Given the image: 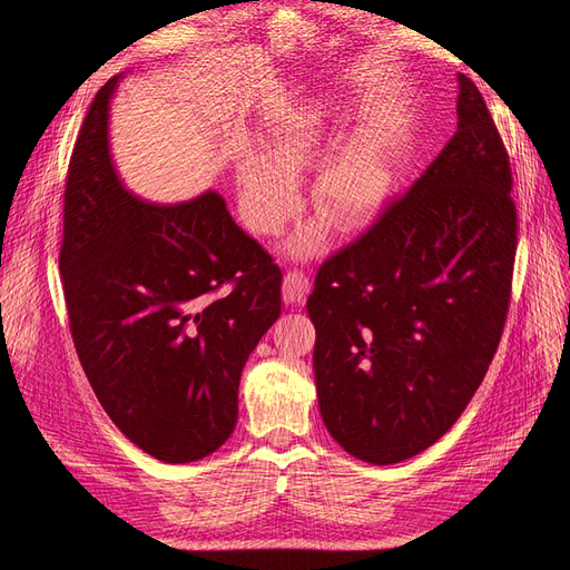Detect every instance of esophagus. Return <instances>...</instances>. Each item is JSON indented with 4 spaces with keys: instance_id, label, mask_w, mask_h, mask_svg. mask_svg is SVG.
I'll use <instances>...</instances> for the list:
<instances>
[{
    "instance_id": "1",
    "label": "esophagus",
    "mask_w": 570,
    "mask_h": 570,
    "mask_svg": "<svg viewBox=\"0 0 570 570\" xmlns=\"http://www.w3.org/2000/svg\"><path fill=\"white\" fill-rule=\"evenodd\" d=\"M312 289V283H308V275L304 271L292 268L285 273L283 281V302L285 304H302Z\"/></svg>"
}]
</instances>
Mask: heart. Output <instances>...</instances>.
I'll return each mask as SVG.
<instances>
[{"label":"heart","instance_id":"obj_1","mask_svg":"<svg viewBox=\"0 0 570 570\" xmlns=\"http://www.w3.org/2000/svg\"><path fill=\"white\" fill-rule=\"evenodd\" d=\"M333 140V118L321 107L292 116L271 142L268 157L239 166V212L252 233L278 235L299 209L297 174ZM390 193V164L371 132H361L327 157L312 183V206L340 230L364 228ZM325 243V220H312L289 239V252L312 256Z\"/></svg>","mask_w":570,"mask_h":570}]
</instances>
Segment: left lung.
<instances>
[{
    "mask_svg": "<svg viewBox=\"0 0 570 570\" xmlns=\"http://www.w3.org/2000/svg\"><path fill=\"white\" fill-rule=\"evenodd\" d=\"M456 132L409 193L321 264L306 308L327 433L390 465L469 406L504 333L519 216L490 109L459 73Z\"/></svg>",
    "mask_w": 570,
    "mask_h": 570,
    "instance_id": "8db88e82",
    "label": "left lung"
}]
</instances>
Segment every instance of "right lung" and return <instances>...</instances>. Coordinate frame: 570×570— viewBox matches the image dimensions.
<instances>
[{"label": "right lung", "instance_id": "add662e5", "mask_svg": "<svg viewBox=\"0 0 570 570\" xmlns=\"http://www.w3.org/2000/svg\"><path fill=\"white\" fill-rule=\"evenodd\" d=\"M111 78L68 161L59 252L80 366L109 419L166 463L214 454L237 423L245 361L281 316L283 271L216 193L157 206L120 185Z\"/></svg>", "mask_w": 570, "mask_h": 570}]
</instances>
